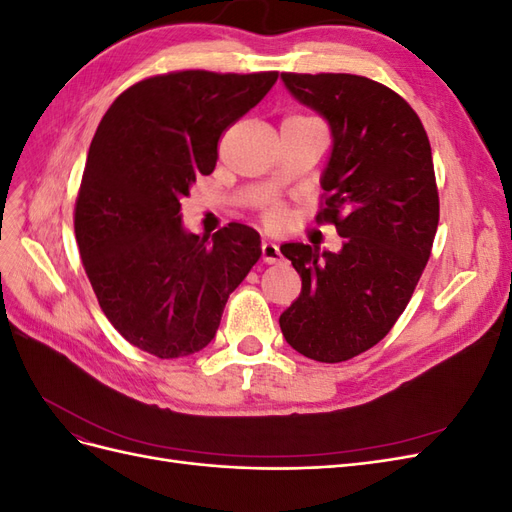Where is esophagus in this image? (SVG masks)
Listing matches in <instances>:
<instances>
[{"mask_svg": "<svg viewBox=\"0 0 512 512\" xmlns=\"http://www.w3.org/2000/svg\"><path fill=\"white\" fill-rule=\"evenodd\" d=\"M282 252H280V247H277L275 243H271V241H265L262 243V260L267 262V265H275V262H282Z\"/></svg>", "mask_w": 512, "mask_h": 512, "instance_id": "obj_1", "label": "esophagus"}]
</instances>
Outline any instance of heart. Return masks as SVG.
<instances>
[{
  "label": "heart",
  "instance_id": "obj_1",
  "mask_svg": "<svg viewBox=\"0 0 512 512\" xmlns=\"http://www.w3.org/2000/svg\"><path fill=\"white\" fill-rule=\"evenodd\" d=\"M288 220V213L280 203H269L265 209H262V222L269 228H282Z\"/></svg>",
  "mask_w": 512,
  "mask_h": 512
}]
</instances>
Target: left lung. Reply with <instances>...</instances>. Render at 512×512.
<instances>
[{"mask_svg": "<svg viewBox=\"0 0 512 512\" xmlns=\"http://www.w3.org/2000/svg\"><path fill=\"white\" fill-rule=\"evenodd\" d=\"M282 81L331 128L316 220L335 224L344 247H280L303 282L280 327L307 359L342 363L393 329L421 280L440 220L431 145L412 106L382 83L294 72Z\"/></svg>", "mask_w": 512, "mask_h": 512, "instance_id": "left-lung-1", "label": "left lung"}]
</instances>
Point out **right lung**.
Instances as JSON below:
<instances>
[{"mask_svg":"<svg viewBox=\"0 0 512 512\" xmlns=\"http://www.w3.org/2000/svg\"><path fill=\"white\" fill-rule=\"evenodd\" d=\"M275 81L277 72L151 76L123 91L91 141L74 207L83 267L104 316L158 359L211 342L230 292L262 254L245 224L211 239L185 232L181 200L213 173L224 130Z\"/></svg>","mask_w":512,"mask_h":512,"instance_id":"right-lung-1","label":"right lung"}]
</instances>
